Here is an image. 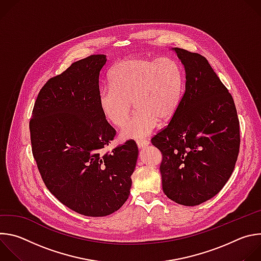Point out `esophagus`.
<instances>
[{
  "label": "esophagus",
  "instance_id": "obj_1",
  "mask_svg": "<svg viewBox=\"0 0 261 261\" xmlns=\"http://www.w3.org/2000/svg\"><path fill=\"white\" fill-rule=\"evenodd\" d=\"M136 143H137V146L139 148H142V147H144L145 145L148 144V141L145 140V139H138V140H136Z\"/></svg>",
  "mask_w": 261,
  "mask_h": 261
}]
</instances>
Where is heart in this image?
<instances>
[{"instance_id":"b5f03b06","label":"heart","mask_w":261,"mask_h":261,"mask_svg":"<svg viewBox=\"0 0 261 261\" xmlns=\"http://www.w3.org/2000/svg\"><path fill=\"white\" fill-rule=\"evenodd\" d=\"M184 89L182 69L174 59L130 56L114 67L110 85L100 91L99 104L111 124L125 126L123 138H142L159 121L167 123L175 116ZM133 102L138 111L128 122Z\"/></svg>"}]
</instances>
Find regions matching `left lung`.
Listing matches in <instances>:
<instances>
[{"label":"left lung","instance_id":"left-lung-1","mask_svg":"<svg viewBox=\"0 0 261 261\" xmlns=\"http://www.w3.org/2000/svg\"><path fill=\"white\" fill-rule=\"evenodd\" d=\"M186 70V89L175 116L152 137L162 154L165 195L198 205L224 187L240 152V122L233 98L207 60L174 48Z\"/></svg>","mask_w":261,"mask_h":261}]
</instances>
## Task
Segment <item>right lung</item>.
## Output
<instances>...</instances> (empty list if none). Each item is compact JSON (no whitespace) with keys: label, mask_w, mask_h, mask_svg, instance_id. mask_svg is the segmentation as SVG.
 <instances>
[{"label":"right lung","mask_w":261,"mask_h":261,"mask_svg":"<svg viewBox=\"0 0 261 261\" xmlns=\"http://www.w3.org/2000/svg\"><path fill=\"white\" fill-rule=\"evenodd\" d=\"M105 55L72 63L41 88L30 120L32 153L49 192L89 217L118 211L128 199L138 148L133 139L104 152L116 136L99 104Z\"/></svg>","instance_id":"obj_1"}]
</instances>
